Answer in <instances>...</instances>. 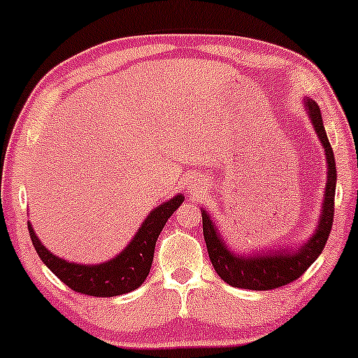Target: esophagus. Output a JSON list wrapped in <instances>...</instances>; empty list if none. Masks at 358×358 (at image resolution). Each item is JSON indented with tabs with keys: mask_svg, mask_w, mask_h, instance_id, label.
Returning <instances> with one entry per match:
<instances>
[{
	"mask_svg": "<svg viewBox=\"0 0 358 358\" xmlns=\"http://www.w3.org/2000/svg\"><path fill=\"white\" fill-rule=\"evenodd\" d=\"M190 190H195V185H192V187H190Z\"/></svg>",
	"mask_w": 358,
	"mask_h": 358,
	"instance_id": "obj_1",
	"label": "esophagus"
}]
</instances>
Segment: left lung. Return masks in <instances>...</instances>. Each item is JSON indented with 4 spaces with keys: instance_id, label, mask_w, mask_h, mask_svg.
<instances>
[{
    "instance_id": "obj_1",
    "label": "left lung",
    "mask_w": 358,
    "mask_h": 358,
    "mask_svg": "<svg viewBox=\"0 0 358 358\" xmlns=\"http://www.w3.org/2000/svg\"><path fill=\"white\" fill-rule=\"evenodd\" d=\"M305 110L312 120L318 140L325 150L327 158V185L325 198L322 206L320 222H318L315 234L310 240L294 252L285 250H275V252L264 253V255H235L228 250L222 240L217 227L210 220V215L201 210L203 218V236L206 242L208 257L212 260L215 272L218 273L223 282L236 288H248V290H272L294 282L302 277L318 255L324 252V247L329 240L331 222H334V205H335V185H337V166H335L334 150H331L329 138H327L322 113L318 105L310 98H305Z\"/></svg>"
}]
</instances>
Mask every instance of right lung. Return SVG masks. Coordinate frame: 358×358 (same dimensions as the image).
Returning a JSON list of instances; mask_svg holds the SVG:
<instances>
[{"mask_svg": "<svg viewBox=\"0 0 358 358\" xmlns=\"http://www.w3.org/2000/svg\"><path fill=\"white\" fill-rule=\"evenodd\" d=\"M182 203L183 195H176L165 203L158 205L145 218L140 230L135 234V238L127 245V248L120 255L98 265L73 264V262L63 260L53 255L45 245H41L29 222L28 230L38 257L64 285L83 295L116 296L136 290L148 277L158 235L168 218Z\"/></svg>", "mask_w": 358, "mask_h": 358, "instance_id": "right-lung-1", "label": "right lung"}]
</instances>
